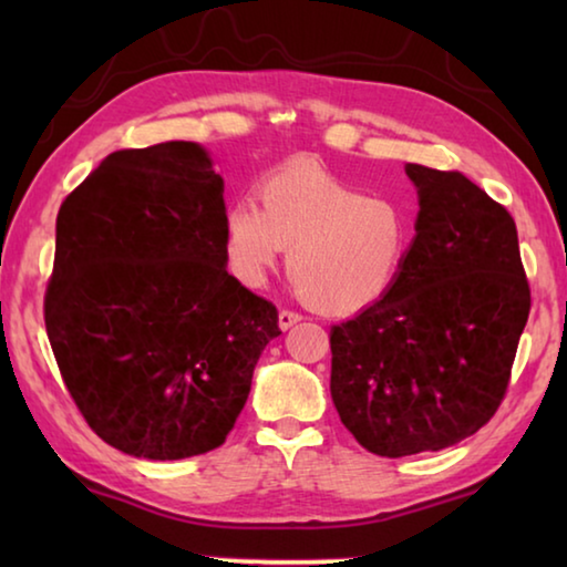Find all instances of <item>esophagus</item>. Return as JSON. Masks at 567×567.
<instances>
[{"mask_svg": "<svg viewBox=\"0 0 567 567\" xmlns=\"http://www.w3.org/2000/svg\"><path fill=\"white\" fill-rule=\"evenodd\" d=\"M300 320H302V315L295 310H280V315H277V324H280V330H290L292 324H297Z\"/></svg>", "mask_w": 567, "mask_h": 567, "instance_id": "1", "label": "esophagus"}]
</instances>
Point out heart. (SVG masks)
Here are the masks:
<instances>
[{"label":"heart","mask_w":567,"mask_h":567,"mask_svg":"<svg viewBox=\"0 0 567 567\" xmlns=\"http://www.w3.org/2000/svg\"><path fill=\"white\" fill-rule=\"evenodd\" d=\"M223 215L227 270L260 287L287 255V272L305 302L330 315L375 307L395 290L415 245V219L398 199L362 195L312 165L277 167Z\"/></svg>","instance_id":"heart-1"}]
</instances>
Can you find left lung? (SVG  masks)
Masks as SVG:
<instances>
[{
	"instance_id": "1",
	"label": "left lung",
	"mask_w": 567,
	"mask_h": 567,
	"mask_svg": "<svg viewBox=\"0 0 567 567\" xmlns=\"http://www.w3.org/2000/svg\"><path fill=\"white\" fill-rule=\"evenodd\" d=\"M405 172L420 197L408 270L330 332L334 408L382 457L475 435L501 408L530 315L511 213L460 172Z\"/></svg>"
}]
</instances>
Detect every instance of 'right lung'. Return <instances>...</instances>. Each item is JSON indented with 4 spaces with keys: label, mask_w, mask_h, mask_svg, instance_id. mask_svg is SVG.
I'll return each instance as SVG.
<instances>
[{
    "label": "right lung",
    "mask_w": 567,
    "mask_h": 567,
    "mask_svg": "<svg viewBox=\"0 0 567 567\" xmlns=\"http://www.w3.org/2000/svg\"><path fill=\"white\" fill-rule=\"evenodd\" d=\"M225 182L195 142L112 152L56 215L44 324L104 443L182 460L225 443L277 307L227 272Z\"/></svg>",
    "instance_id": "1"
}]
</instances>
